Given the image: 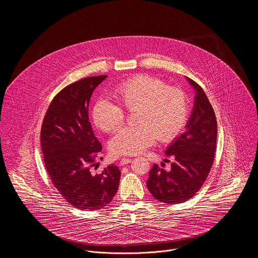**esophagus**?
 I'll return each mask as SVG.
<instances>
[{
  "label": "esophagus",
  "instance_id": "obj_1",
  "mask_svg": "<svg viewBox=\"0 0 258 258\" xmlns=\"http://www.w3.org/2000/svg\"><path fill=\"white\" fill-rule=\"evenodd\" d=\"M131 161H132L131 158H121L119 163H120V165H126V164H128Z\"/></svg>",
  "mask_w": 258,
  "mask_h": 258
}]
</instances>
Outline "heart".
Segmentation results:
<instances>
[{"instance_id":"heart-1","label":"heart","mask_w":258,"mask_h":258,"mask_svg":"<svg viewBox=\"0 0 258 258\" xmlns=\"http://www.w3.org/2000/svg\"><path fill=\"white\" fill-rule=\"evenodd\" d=\"M114 96L128 111H136L134 122L137 125L124 127L111 138L109 149L113 155L140 154L156 139L163 143L170 142L187 124V96L157 78L139 75L118 85ZM92 118L98 128L111 133L123 123L124 111L109 99L99 98L93 105Z\"/></svg>"}]
</instances>
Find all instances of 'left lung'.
<instances>
[{"label": "left lung", "mask_w": 258, "mask_h": 258, "mask_svg": "<svg viewBox=\"0 0 258 258\" xmlns=\"http://www.w3.org/2000/svg\"><path fill=\"white\" fill-rule=\"evenodd\" d=\"M186 81L195 92L194 105L185 132L165 149V154L173 158L171 168L165 170L154 164L147 180L151 195L166 204L186 202L200 190L215 153L217 124L213 108L202 88L189 78Z\"/></svg>", "instance_id": "obj_1"}]
</instances>
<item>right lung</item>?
<instances>
[{"label": "right lung", "instance_id": "obj_1", "mask_svg": "<svg viewBox=\"0 0 258 258\" xmlns=\"http://www.w3.org/2000/svg\"><path fill=\"white\" fill-rule=\"evenodd\" d=\"M107 76L83 79L59 92L51 102L41 131L46 169L58 192L81 210L102 209L112 201L120 170L109 164L92 174L94 155L102 150L89 121L94 90ZM103 159V158H102Z\"/></svg>", "mask_w": 258, "mask_h": 258}]
</instances>
